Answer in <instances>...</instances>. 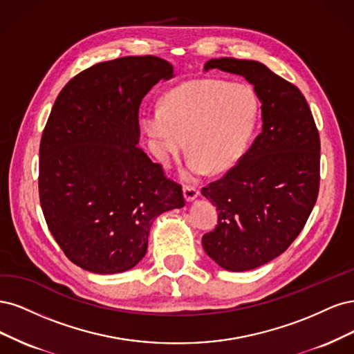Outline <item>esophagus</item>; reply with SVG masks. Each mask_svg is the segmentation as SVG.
I'll return each mask as SVG.
<instances>
[{
	"instance_id": "34e87169",
	"label": "esophagus",
	"mask_w": 354,
	"mask_h": 354,
	"mask_svg": "<svg viewBox=\"0 0 354 354\" xmlns=\"http://www.w3.org/2000/svg\"><path fill=\"white\" fill-rule=\"evenodd\" d=\"M198 196H200V191L196 187H189V185L184 187V197L188 203L194 201Z\"/></svg>"
}]
</instances>
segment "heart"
Segmentation results:
<instances>
[{
    "mask_svg": "<svg viewBox=\"0 0 354 354\" xmlns=\"http://www.w3.org/2000/svg\"><path fill=\"white\" fill-rule=\"evenodd\" d=\"M259 100L252 86L218 79H191L172 88L162 110L147 111L144 128L163 166L185 150L188 176L223 174L232 169L252 142Z\"/></svg>",
    "mask_w": 354,
    "mask_h": 354,
    "instance_id": "obj_1",
    "label": "heart"
}]
</instances>
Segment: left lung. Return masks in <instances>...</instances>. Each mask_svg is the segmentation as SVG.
<instances>
[{
	"label": "left lung",
	"instance_id": "8db88e82",
	"mask_svg": "<svg viewBox=\"0 0 354 354\" xmlns=\"http://www.w3.org/2000/svg\"><path fill=\"white\" fill-rule=\"evenodd\" d=\"M243 76L261 102V132L241 160L201 194L218 210L203 248L221 268L252 270L282 254L301 232L317 198L321 141L297 86L263 63L212 59L204 71Z\"/></svg>",
	"mask_w": 354,
	"mask_h": 354
}]
</instances>
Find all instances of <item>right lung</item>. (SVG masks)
Wrapping results in <instances>:
<instances>
[{
    "label": "right lung",
    "instance_id": "obj_1",
    "mask_svg": "<svg viewBox=\"0 0 354 354\" xmlns=\"http://www.w3.org/2000/svg\"><path fill=\"white\" fill-rule=\"evenodd\" d=\"M174 66L156 55L94 64L60 91L39 145V200L72 263L111 275L142 260L157 216L185 206L180 185L138 147L140 106Z\"/></svg>",
    "mask_w": 354,
    "mask_h": 354
}]
</instances>
